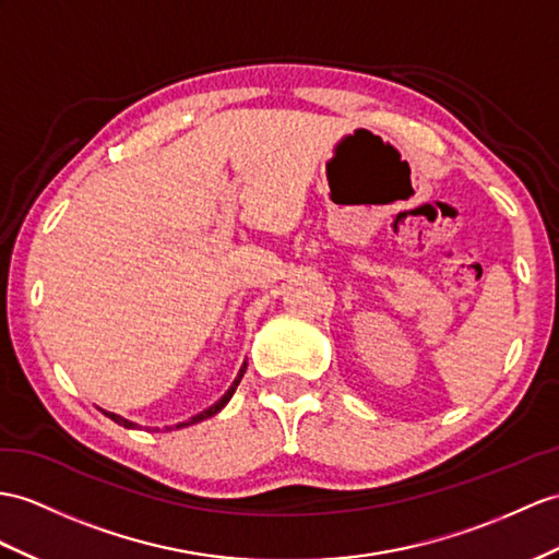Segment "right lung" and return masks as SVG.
I'll use <instances>...</instances> for the list:
<instances>
[{"instance_id":"right-lung-1","label":"right lung","mask_w":559,"mask_h":559,"mask_svg":"<svg viewBox=\"0 0 559 559\" xmlns=\"http://www.w3.org/2000/svg\"><path fill=\"white\" fill-rule=\"evenodd\" d=\"M243 372H247V362H243V365H241V370H239V374H237V379H235V384L227 389V393H225V396H223L221 401H217L215 405H211V407H209V411H203V413L194 415L192 419H187V421H182V425H175V429H180V427H189V425H197V421H201V419H209V417H213L215 413H221V411H223V407L227 405V401H229V399H233V393H235V389L239 386V382H241V377H243ZM104 415H106L108 419H114V421H116V425H120V427H128V429H132V427H138V425H132V421H128V419H122L120 415H114V413H104ZM168 429H173V427H168Z\"/></svg>"}]
</instances>
